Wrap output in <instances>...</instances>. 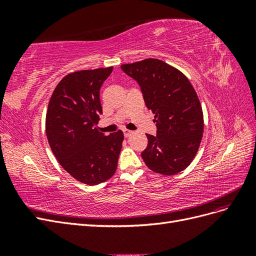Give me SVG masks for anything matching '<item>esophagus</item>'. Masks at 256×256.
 I'll use <instances>...</instances> for the list:
<instances>
[{
  "instance_id": "obj_1",
  "label": "esophagus",
  "mask_w": 256,
  "mask_h": 256,
  "mask_svg": "<svg viewBox=\"0 0 256 256\" xmlns=\"http://www.w3.org/2000/svg\"><path fill=\"white\" fill-rule=\"evenodd\" d=\"M122 132H124V136H125V138H128V136H130L131 134H132L134 132L131 130H128V129H124L122 130Z\"/></svg>"
}]
</instances>
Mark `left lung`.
Returning <instances> with one entry per match:
<instances>
[{
  "label": "left lung",
  "instance_id": "1",
  "mask_svg": "<svg viewBox=\"0 0 256 256\" xmlns=\"http://www.w3.org/2000/svg\"><path fill=\"white\" fill-rule=\"evenodd\" d=\"M141 86L148 110L154 114L157 136L146 134L141 156L147 168L162 175H175L189 166L202 141V106L192 84L182 72L157 58L120 66Z\"/></svg>",
  "mask_w": 256,
  "mask_h": 256
}]
</instances>
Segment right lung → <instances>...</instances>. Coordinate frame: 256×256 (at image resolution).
I'll return each instance as SVG.
<instances>
[{
    "instance_id": "obj_1",
    "label": "right lung",
    "mask_w": 256,
    "mask_h": 256,
    "mask_svg": "<svg viewBox=\"0 0 256 256\" xmlns=\"http://www.w3.org/2000/svg\"><path fill=\"white\" fill-rule=\"evenodd\" d=\"M113 67L65 76L50 98L46 134L51 150L76 180L90 186L111 178L118 168L122 131L104 136L97 128L102 114L99 90Z\"/></svg>"
}]
</instances>
